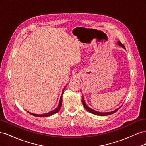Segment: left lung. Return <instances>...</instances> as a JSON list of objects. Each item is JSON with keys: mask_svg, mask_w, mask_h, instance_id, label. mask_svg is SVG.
<instances>
[{"mask_svg": "<svg viewBox=\"0 0 146 146\" xmlns=\"http://www.w3.org/2000/svg\"><path fill=\"white\" fill-rule=\"evenodd\" d=\"M117 44H118V45H119V46H121V47H123V48H125V46H123L120 41H117ZM82 102H83V107H85V108L86 110H88V111H89V112H90V113H92V114H95V115L100 116H104L110 115V114H113V113H116V112L117 111V110H118L119 108H120V107H119V108H118L116 109L115 110H114V111H111V112H106V113L99 112V111H95V110H92V109L90 108L89 107H88V105L86 104V103H85V100H84V99H83H83H82Z\"/></svg>", "mask_w": 146, "mask_h": 146, "instance_id": "1", "label": "left lung"}]
</instances>
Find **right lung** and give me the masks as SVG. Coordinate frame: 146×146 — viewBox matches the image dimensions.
<instances>
[{
	"label": "right lung",
	"instance_id": "add662e5",
	"mask_svg": "<svg viewBox=\"0 0 146 146\" xmlns=\"http://www.w3.org/2000/svg\"><path fill=\"white\" fill-rule=\"evenodd\" d=\"M65 89V88H64V90H63V92H62V94H61V97H60V101H59V104L58 105V107L56 108H55L54 110H53L52 111H50L49 113H47L46 114H33V113H29V111H27L29 113H30V114H32V115L34 116H37V117H48V116H50L53 115V114H54L55 113H56L57 112H58L60 111V110L61 107V105H62V96H63V91Z\"/></svg>",
	"mask_w": 146,
	"mask_h": 146
}]
</instances>
